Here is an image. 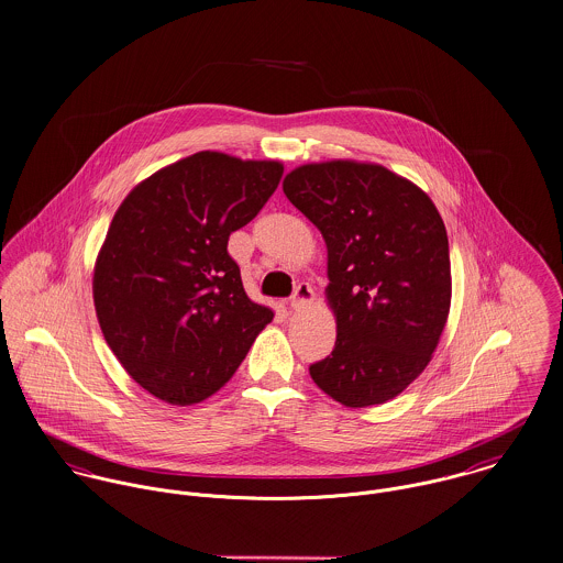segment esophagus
Segmentation results:
<instances>
[{
    "label": "esophagus",
    "mask_w": 563,
    "mask_h": 563,
    "mask_svg": "<svg viewBox=\"0 0 563 563\" xmlns=\"http://www.w3.org/2000/svg\"><path fill=\"white\" fill-rule=\"evenodd\" d=\"M313 289H311V285L309 283H300L298 287H296V291H294V296L289 298V309H294V311H298V309H305L307 305H311L313 302Z\"/></svg>",
    "instance_id": "esophagus-1"
}]
</instances>
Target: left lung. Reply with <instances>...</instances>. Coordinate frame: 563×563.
Here are the masks:
<instances>
[{
	"label": "left lung",
	"mask_w": 563,
	"mask_h": 563,
	"mask_svg": "<svg viewBox=\"0 0 563 563\" xmlns=\"http://www.w3.org/2000/svg\"><path fill=\"white\" fill-rule=\"evenodd\" d=\"M289 202L322 232L333 352L309 367L350 409L402 394L429 365L449 320V234L433 200L376 163L327 161L289 172Z\"/></svg>",
	"instance_id": "1"
}]
</instances>
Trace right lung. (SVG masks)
Masks as SVG:
<instances>
[{
  "label": "right lung",
  "instance_id": "add662e5",
  "mask_svg": "<svg viewBox=\"0 0 563 563\" xmlns=\"http://www.w3.org/2000/svg\"><path fill=\"white\" fill-rule=\"evenodd\" d=\"M278 161L196 152L121 202L93 269L100 329L123 369L189 407L232 378L274 311L247 298L228 236L276 191Z\"/></svg>",
  "mask_w": 563,
  "mask_h": 563
}]
</instances>
